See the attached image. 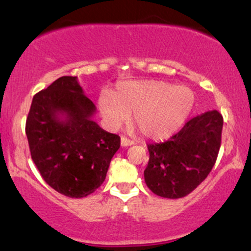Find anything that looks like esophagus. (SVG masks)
Returning <instances> with one entry per match:
<instances>
[{"instance_id":"1","label":"esophagus","mask_w":251,"mask_h":251,"mask_svg":"<svg viewBox=\"0 0 251 251\" xmlns=\"http://www.w3.org/2000/svg\"><path fill=\"white\" fill-rule=\"evenodd\" d=\"M120 144H122V146H124V148H126V146L133 145V140H129L126 137H122V139H120Z\"/></svg>"}]
</instances>
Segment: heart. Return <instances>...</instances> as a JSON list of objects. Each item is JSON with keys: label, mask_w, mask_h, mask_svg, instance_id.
Segmentation results:
<instances>
[{"label": "heart", "mask_w": 251, "mask_h": 251, "mask_svg": "<svg viewBox=\"0 0 251 251\" xmlns=\"http://www.w3.org/2000/svg\"><path fill=\"white\" fill-rule=\"evenodd\" d=\"M195 105V93L186 86L158 80L122 82L114 93L105 92L98 106L108 127L117 129L133 113L140 133L151 139H163L185 123Z\"/></svg>", "instance_id": "1"}]
</instances>
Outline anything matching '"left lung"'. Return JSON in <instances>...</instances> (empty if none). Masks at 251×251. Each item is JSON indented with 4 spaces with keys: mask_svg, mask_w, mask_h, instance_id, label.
<instances>
[{
    "mask_svg": "<svg viewBox=\"0 0 251 251\" xmlns=\"http://www.w3.org/2000/svg\"><path fill=\"white\" fill-rule=\"evenodd\" d=\"M223 118L209 111L192 118L168 142L148 145V188L164 198H181L208 177L221 148Z\"/></svg>",
    "mask_w": 251,
    "mask_h": 251,
    "instance_id": "1",
    "label": "left lung"
}]
</instances>
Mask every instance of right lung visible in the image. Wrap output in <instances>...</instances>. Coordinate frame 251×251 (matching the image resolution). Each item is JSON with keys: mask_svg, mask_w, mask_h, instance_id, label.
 Returning <instances> with one entry per match:
<instances>
[{"mask_svg": "<svg viewBox=\"0 0 251 251\" xmlns=\"http://www.w3.org/2000/svg\"><path fill=\"white\" fill-rule=\"evenodd\" d=\"M97 107L76 76H61L35 94L25 123L31 159L48 185L72 198L99 188L120 137L93 120Z\"/></svg>", "mask_w": 251, "mask_h": 251, "instance_id": "right-lung-1", "label": "right lung"}]
</instances>
